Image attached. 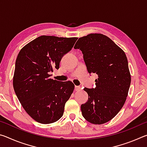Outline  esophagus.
<instances>
[{"label":"esophagus","mask_w":147,"mask_h":147,"mask_svg":"<svg viewBox=\"0 0 147 147\" xmlns=\"http://www.w3.org/2000/svg\"><path fill=\"white\" fill-rule=\"evenodd\" d=\"M80 89H81V88L80 86H75V88H74V90H75L76 91H80Z\"/></svg>","instance_id":"esophagus-1"}]
</instances>
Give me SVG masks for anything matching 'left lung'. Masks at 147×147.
<instances>
[{
    "label": "left lung",
    "instance_id": "left-lung-1",
    "mask_svg": "<svg viewBox=\"0 0 147 147\" xmlns=\"http://www.w3.org/2000/svg\"><path fill=\"white\" fill-rule=\"evenodd\" d=\"M74 48L81 50L89 74H96V88L84 90L88 100L81 105L82 115L94 124L111 120L128 96L131 75L124 52L108 36L90 34L80 38Z\"/></svg>",
    "mask_w": 147,
    "mask_h": 147
}]
</instances>
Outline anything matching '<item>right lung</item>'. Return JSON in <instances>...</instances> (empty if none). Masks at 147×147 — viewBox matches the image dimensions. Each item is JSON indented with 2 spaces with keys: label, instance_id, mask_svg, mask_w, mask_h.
<instances>
[{
  "label": "right lung",
  "instance_id": "1",
  "mask_svg": "<svg viewBox=\"0 0 147 147\" xmlns=\"http://www.w3.org/2000/svg\"><path fill=\"white\" fill-rule=\"evenodd\" d=\"M77 39L41 36L18 54L13 77L14 91L26 112L39 123H53L63 115L74 85L71 81L50 78V73L59 69L61 58Z\"/></svg>",
  "mask_w": 147,
  "mask_h": 147
}]
</instances>
